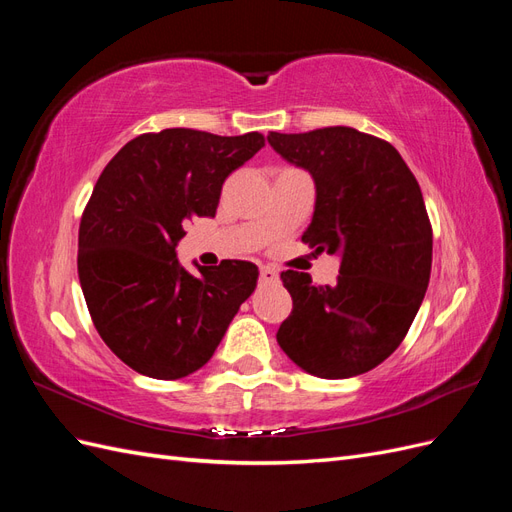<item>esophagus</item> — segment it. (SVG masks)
Instances as JSON below:
<instances>
[{
	"mask_svg": "<svg viewBox=\"0 0 512 512\" xmlns=\"http://www.w3.org/2000/svg\"><path fill=\"white\" fill-rule=\"evenodd\" d=\"M277 280H280V275H277V271L273 267H260V282L262 284H275Z\"/></svg>",
	"mask_w": 512,
	"mask_h": 512,
	"instance_id": "esophagus-1",
	"label": "esophagus"
}]
</instances>
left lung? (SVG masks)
Segmentation results:
<instances>
[{
  "label": "left lung",
  "instance_id": "left-lung-1",
  "mask_svg": "<svg viewBox=\"0 0 512 512\" xmlns=\"http://www.w3.org/2000/svg\"><path fill=\"white\" fill-rule=\"evenodd\" d=\"M267 141L314 179V215L301 239L339 258L333 286L280 275L292 314L277 344L312 376L365 374L397 350L425 299L433 239L421 188L391 143L354 128L269 132Z\"/></svg>",
  "mask_w": 512,
  "mask_h": 512
}]
</instances>
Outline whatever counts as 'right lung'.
Segmentation results:
<instances>
[{
	"instance_id": "1",
	"label": "right lung",
	"mask_w": 512,
	"mask_h": 512,
	"mask_svg": "<svg viewBox=\"0 0 512 512\" xmlns=\"http://www.w3.org/2000/svg\"><path fill=\"white\" fill-rule=\"evenodd\" d=\"M265 136L168 128L136 136L108 162L79 228V280L104 344L134 371L179 380L220 346L258 282L247 260L190 273L177 260L185 224L213 218L222 183Z\"/></svg>"
}]
</instances>
